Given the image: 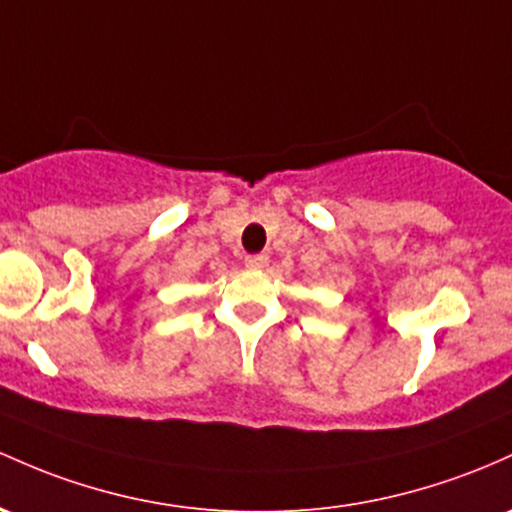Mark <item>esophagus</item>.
I'll use <instances>...</instances> for the list:
<instances>
[{
	"instance_id": "esophagus-1",
	"label": "esophagus",
	"mask_w": 512,
	"mask_h": 512,
	"mask_svg": "<svg viewBox=\"0 0 512 512\" xmlns=\"http://www.w3.org/2000/svg\"><path fill=\"white\" fill-rule=\"evenodd\" d=\"M269 262V257L265 255V252H257V255H247L245 257V265L250 269H262Z\"/></svg>"
}]
</instances>
